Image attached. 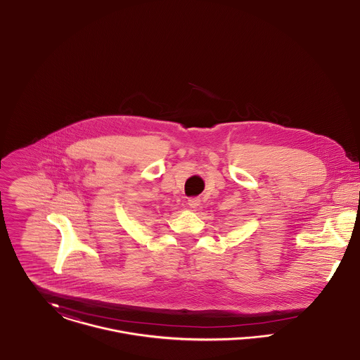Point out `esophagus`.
<instances>
[{"label":"esophagus","mask_w":360,"mask_h":360,"mask_svg":"<svg viewBox=\"0 0 360 360\" xmlns=\"http://www.w3.org/2000/svg\"><path fill=\"white\" fill-rule=\"evenodd\" d=\"M188 204L191 208H197L200 205V198L198 197H193V198H189L188 200Z\"/></svg>","instance_id":"obj_1"}]
</instances>
